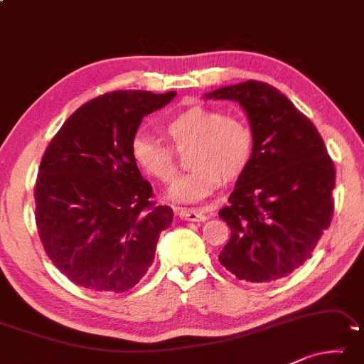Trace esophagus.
Masks as SVG:
<instances>
[{
	"label": "esophagus",
	"instance_id": "1",
	"mask_svg": "<svg viewBox=\"0 0 364 364\" xmlns=\"http://www.w3.org/2000/svg\"><path fill=\"white\" fill-rule=\"evenodd\" d=\"M178 217L183 218V220H191V222H204L205 213L196 209H188V207H178L176 209Z\"/></svg>",
	"mask_w": 364,
	"mask_h": 364
}]
</instances>
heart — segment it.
Segmentation results:
<instances>
[{
    "instance_id": "obj_1",
    "label": "heart",
    "mask_w": 364,
    "mask_h": 364,
    "mask_svg": "<svg viewBox=\"0 0 364 364\" xmlns=\"http://www.w3.org/2000/svg\"><path fill=\"white\" fill-rule=\"evenodd\" d=\"M166 136L178 151L191 146L189 166L170 189V199L194 204L222 186L223 178H236L250 164L252 132L243 119L223 114L220 109L191 105L176 113L165 124ZM132 155L141 168L161 183L175 180L178 165L175 151L168 144L147 132H137L132 139Z\"/></svg>"
}]
</instances>
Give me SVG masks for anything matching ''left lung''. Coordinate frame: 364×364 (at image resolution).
<instances>
[{"label":"left lung","mask_w":364,"mask_h":364,"mask_svg":"<svg viewBox=\"0 0 364 364\" xmlns=\"http://www.w3.org/2000/svg\"><path fill=\"white\" fill-rule=\"evenodd\" d=\"M204 97L238 102L252 132L250 164L218 212L232 230L218 261L240 280H279L308 261L331 225L333 161L316 126L272 85L251 79Z\"/></svg>","instance_id":"obj_1"}]
</instances>
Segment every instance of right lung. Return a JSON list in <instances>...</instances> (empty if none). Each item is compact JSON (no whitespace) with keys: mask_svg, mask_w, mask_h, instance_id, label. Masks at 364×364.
I'll list each match as a JSON object with an SVG mask.
<instances>
[{"mask_svg":"<svg viewBox=\"0 0 364 364\" xmlns=\"http://www.w3.org/2000/svg\"><path fill=\"white\" fill-rule=\"evenodd\" d=\"M176 92L117 90L79 107L48 144L36 183V222L51 262L92 291L123 293L151 267L173 210L155 205L132 155L147 117Z\"/></svg>","mask_w":364,"mask_h":364,"instance_id":"1","label":"right lung"}]
</instances>
